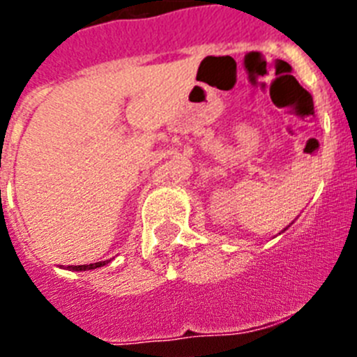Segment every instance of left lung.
<instances>
[{
	"mask_svg": "<svg viewBox=\"0 0 357 357\" xmlns=\"http://www.w3.org/2000/svg\"><path fill=\"white\" fill-rule=\"evenodd\" d=\"M286 229H288V227H286ZM286 229H284V230H286Z\"/></svg>",
	"mask_w": 357,
	"mask_h": 357,
	"instance_id": "left-lung-1",
	"label": "left lung"
}]
</instances>
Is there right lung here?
Instances as JSON below:
<instances>
[{"label": "right lung", "mask_w": 357, "mask_h": 357, "mask_svg": "<svg viewBox=\"0 0 357 357\" xmlns=\"http://www.w3.org/2000/svg\"><path fill=\"white\" fill-rule=\"evenodd\" d=\"M107 263H110V259L98 261V263H91V264H78V266H68V270H73V272H87V270H96V268L105 266ZM61 268H64V266H61Z\"/></svg>", "instance_id": "1"}]
</instances>
